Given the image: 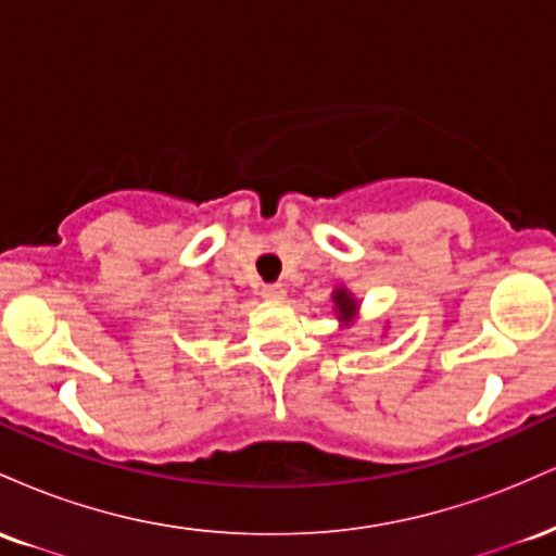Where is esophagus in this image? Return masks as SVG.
<instances>
[{
    "instance_id": "esophagus-1",
    "label": "esophagus",
    "mask_w": 556,
    "mask_h": 556,
    "mask_svg": "<svg viewBox=\"0 0 556 556\" xmlns=\"http://www.w3.org/2000/svg\"><path fill=\"white\" fill-rule=\"evenodd\" d=\"M261 295H264L266 300H285V295H287V290H285V285H264V290H261Z\"/></svg>"
}]
</instances>
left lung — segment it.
<instances>
[{
	"label": "left lung",
	"instance_id": "obj_1",
	"mask_svg": "<svg viewBox=\"0 0 556 556\" xmlns=\"http://www.w3.org/2000/svg\"><path fill=\"white\" fill-rule=\"evenodd\" d=\"M331 303H334V316L340 321V329H350L353 324H358L361 300L353 295V290H348L344 285H337L331 290Z\"/></svg>",
	"mask_w": 556,
	"mask_h": 556
}]
</instances>
